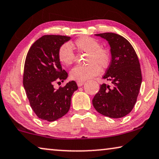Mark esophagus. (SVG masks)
<instances>
[{
    "label": "esophagus",
    "instance_id": "34e87169",
    "mask_svg": "<svg viewBox=\"0 0 159 159\" xmlns=\"http://www.w3.org/2000/svg\"><path fill=\"white\" fill-rule=\"evenodd\" d=\"M77 84L78 85V87H81L84 84V81H77Z\"/></svg>",
    "mask_w": 159,
    "mask_h": 159
}]
</instances>
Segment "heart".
Here are the masks:
<instances>
[{
  "instance_id": "obj_1",
  "label": "heart",
  "mask_w": 159,
  "mask_h": 159,
  "mask_svg": "<svg viewBox=\"0 0 159 159\" xmlns=\"http://www.w3.org/2000/svg\"><path fill=\"white\" fill-rule=\"evenodd\" d=\"M75 47L78 51L88 53L86 66H76L71 70V79L77 81H84L100 74L101 69H106L111 61L110 52L100 47L98 40L83 36L78 38L74 42ZM58 59L60 62L66 66H70L75 61V55L71 46L68 43H64L59 47Z\"/></svg>"
}]
</instances>
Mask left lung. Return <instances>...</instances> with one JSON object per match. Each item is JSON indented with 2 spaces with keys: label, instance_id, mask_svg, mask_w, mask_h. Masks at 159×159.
Returning <instances> with one entry per match:
<instances>
[{
  "label": "left lung",
  "instance_id": "1",
  "mask_svg": "<svg viewBox=\"0 0 159 159\" xmlns=\"http://www.w3.org/2000/svg\"><path fill=\"white\" fill-rule=\"evenodd\" d=\"M108 41L111 61L103 79L111 81L94 97L93 104L99 113L112 118H120L130 113L136 102L142 75L139 58L130 43L114 33L95 34Z\"/></svg>",
  "mask_w": 159,
  "mask_h": 159
}]
</instances>
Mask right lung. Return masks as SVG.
Segmentation results:
<instances>
[{"instance_id":"right-lung-1","label":"right lung","mask_w":159,"mask_h":159,"mask_svg":"<svg viewBox=\"0 0 159 159\" xmlns=\"http://www.w3.org/2000/svg\"><path fill=\"white\" fill-rule=\"evenodd\" d=\"M70 39L66 36L44 35L32 44L26 55L23 84L32 110L43 120H57L67 113L72 96L78 89L75 81L58 89L54 87L55 82L68 77L61 68L58 51Z\"/></svg>"}]
</instances>
